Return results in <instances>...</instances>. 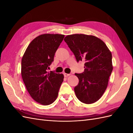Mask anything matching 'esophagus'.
<instances>
[{
	"label": "esophagus",
	"instance_id": "1",
	"mask_svg": "<svg viewBox=\"0 0 133 133\" xmlns=\"http://www.w3.org/2000/svg\"><path fill=\"white\" fill-rule=\"evenodd\" d=\"M70 74H67V73H64V75L65 77H68V76H69Z\"/></svg>",
	"mask_w": 133,
	"mask_h": 133
}]
</instances>
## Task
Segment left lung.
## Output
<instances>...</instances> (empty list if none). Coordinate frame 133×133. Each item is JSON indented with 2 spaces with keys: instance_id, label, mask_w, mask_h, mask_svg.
<instances>
[{
  "instance_id": "obj_1",
  "label": "left lung",
  "mask_w": 133,
  "mask_h": 133,
  "mask_svg": "<svg viewBox=\"0 0 133 133\" xmlns=\"http://www.w3.org/2000/svg\"><path fill=\"white\" fill-rule=\"evenodd\" d=\"M76 61L85 62L84 71L75 74L79 83L74 88L77 98L85 104H92L105 92L112 70V55L106 44L94 35H68L64 38Z\"/></svg>"
}]
</instances>
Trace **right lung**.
<instances>
[{"instance_id": "1", "label": "right lung", "mask_w": 133, "mask_h": 133, "mask_svg": "<svg viewBox=\"0 0 133 133\" xmlns=\"http://www.w3.org/2000/svg\"><path fill=\"white\" fill-rule=\"evenodd\" d=\"M64 35L44 34L34 38L28 46L22 59L21 74L26 89L35 102L44 105L58 97L63 82V74L48 71Z\"/></svg>"}]
</instances>
